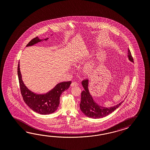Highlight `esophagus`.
<instances>
[{"label": "esophagus", "mask_w": 150, "mask_h": 150, "mask_svg": "<svg viewBox=\"0 0 150 150\" xmlns=\"http://www.w3.org/2000/svg\"><path fill=\"white\" fill-rule=\"evenodd\" d=\"M78 83H76V82H72L71 83V87H74V86H78Z\"/></svg>", "instance_id": "1"}]
</instances>
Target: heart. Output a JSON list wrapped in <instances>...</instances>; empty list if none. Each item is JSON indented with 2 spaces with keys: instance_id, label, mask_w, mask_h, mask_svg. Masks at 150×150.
Wrapping results in <instances>:
<instances>
[{
  "instance_id": "1",
  "label": "heart",
  "mask_w": 150,
  "mask_h": 150,
  "mask_svg": "<svg viewBox=\"0 0 150 150\" xmlns=\"http://www.w3.org/2000/svg\"><path fill=\"white\" fill-rule=\"evenodd\" d=\"M85 59H86V56H80L77 57L75 59V61L77 63L82 62L84 61ZM96 66V62H95V61H91L87 66L84 67L83 70L84 73L86 74L87 75H90L94 71Z\"/></svg>"
}]
</instances>
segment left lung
<instances>
[{
	"label": "left lung",
	"instance_id": "left-lung-1",
	"mask_svg": "<svg viewBox=\"0 0 150 150\" xmlns=\"http://www.w3.org/2000/svg\"><path fill=\"white\" fill-rule=\"evenodd\" d=\"M127 57L129 61L133 63V59L129 49H128ZM82 85L84 88V90L81 93L80 107L81 112L88 117L99 119L106 117L117 110L124 102V101H122L116 105L110 107L100 106L97 102H95L90 93L89 90V80L83 81L82 82Z\"/></svg>",
	"mask_w": 150,
	"mask_h": 150
}]
</instances>
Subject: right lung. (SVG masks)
Returning <instances> with one entry per match:
<instances>
[{
    "label": "right lung",
    "mask_w": 150,
    "mask_h": 150,
    "mask_svg": "<svg viewBox=\"0 0 150 150\" xmlns=\"http://www.w3.org/2000/svg\"><path fill=\"white\" fill-rule=\"evenodd\" d=\"M53 34L51 35V36ZM48 39L49 38L40 40L36 37L31 40L26 47L33 46L43 40H48ZM19 67V62L17 71L19 82L21 94L26 104L34 112L42 115L50 114L55 112L59 107L61 95L63 91L69 88L71 82H60L47 93L36 94L29 90L24 83Z\"/></svg>",
    "instance_id": "add662e5"
}]
</instances>
